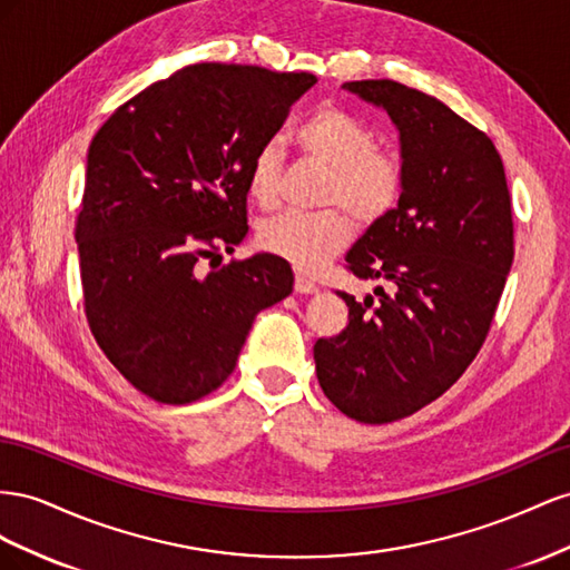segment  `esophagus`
<instances>
[{"mask_svg":"<svg viewBox=\"0 0 570 570\" xmlns=\"http://www.w3.org/2000/svg\"><path fill=\"white\" fill-rule=\"evenodd\" d=\"M296 291H298V294H315L317 284L311 279V276L298 274V276H296Z\"/></svg>","mask_w":570,"mask_h":570,"instance_id":"esophagus-1","label":"esophagus"}]
</instances>
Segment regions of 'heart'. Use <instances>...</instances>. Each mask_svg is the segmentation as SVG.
Listing matches in <instances>:
<instances>
[{"mask_svg": "<svg viewBox=\"0 0 570 570\" xmlns=\"http://www.w3.org/2000/svg\"><path fill=\"white\" fill-rule=\"evenodd\" d=\"M298 150L315 165L330 169L322 186V205L344 207L357 222H377L392 209L403 188L399 159L377 148V138L353 114L338 107H320L294 131ZM248 195L259 207H274L279 198V148L267 142L250 161ZM351 238V219L338 209L317 215L282 213L257 232L263 250L301 269H317L324 259L344 248Z\"/></svg>", "mask_w": 570, "mask_h": 570, "instance_id": "1", "label": "heart"}]
</instances>
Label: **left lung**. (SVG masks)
I'll return each mask as SVG.
<instances>
[{
	"mask_svg": "<svg viewBox=\"0 0 570 570\" xmlns=\"http://www.w3.org/2000/svg\"><path fill=\"white\" fill-rule=\"evenodd\" d=\"M389 114L401 198L346 253L374 296L313 348L322 392L367 425L413 415L473 363L513 263L511 195L494 142L436 97L396 80L341 86Z\"/></svg>",
	"mask_w": 570,
	"mask_h": 570,
	"instance_id": "1",
	"label": "left lung"
}]
</instances>
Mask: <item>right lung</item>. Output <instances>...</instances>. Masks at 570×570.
Listing matches in <instances>:
<instances>
[{
    "mask_svg": "<svg viewBox=\"0 0 570 570\" xmlns=\"http://www.w3.org/2000/svg\"><path fill=\"white\" fill-rule=\"evenodd\" d=\"M317 83L243 63H190L140 90L88 148L76 240L86 315L105 355L159 403L198 401L232 375L259 311L294 291L286 259L246 238L248 171L288 107Z\"/></svg>",
    "mask_w": 570,
    "mask_h": 570,
    "instance_id": "obj_1",
    "label": "right lung"
}]
</instances>
